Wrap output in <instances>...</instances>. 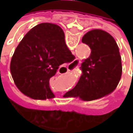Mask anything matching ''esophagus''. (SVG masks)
<instances>
[{
    "mask_svg": "<svg viewBox=\"0 0 133 133\" xmlns=\"http://www.w3.org/2000/svg\"><path fill=\"white\" fill-rule=\"evenodd\" d=\"M80 61H78V58H75L72 61V62H71L70 64L68 65V66L66 68V67H63L62 68V72H68V71H69L70 69H75L76 67H78V64H79ZM59 74H61L60 72H58Z\"/></svg>",
    "mask_w": 133,
    "mask_h": 133,
    "instance_id": "34e87169",
    "label": "esophagus"
}]
</instances>
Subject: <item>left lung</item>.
I'll list each match as a JSON object with an SVG mask.
<instances>
[{
    "mask_svg": "<svg viewBox=\"0 0 133 133\" xmlns=\"http://www.w3.org/2000/svg\"><path fill=\"white\" fill-rule=\"evenodd\" d=\"M82 42L91 49V54L81 64L82 75L68 96L86 101L103 97L116 87L121 77L122 64L118 46L113 37L101 29H93L82 38ZM116 81L110 90L105 87Z\"/></svg>",
    "mask_w": 133,
    "mask_h": 133,
    "instance_id": "obj_1",
    "label": "left lung"
}]
</instances>
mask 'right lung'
Masks as SVG:
<instances>
[{
	"instance_id": "right-lung-1",
	"label": "right lung",
	"mask_w": 133,
	"mask_h": 133,
	"mask_svg": "<svg viewBox=\"0 0 133 133\" xmlns=\"http://www.w3.org/2000/svg\"><path fill=\"white\" fill-rule=\"evenodd\" d=\"M72 55L62 29L53 23H40L26 34L15 49L10 64L12 76L28 86L35 99L49 98L52 94L50 78L60 66L69 62Z\"/></svg>"
}]
</instances>
